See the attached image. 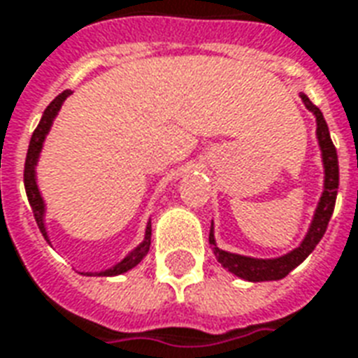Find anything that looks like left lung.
<instances>
[{
  "label": "left lung",
  "instance_id": "obj_1",
  "mask_svg": "<svg viewBox=\"0 0 358 358\" xmlns=\"http://www.w3.org/2000/svg\"><path fill=\"white\" fill-rule=\"evenodd\" d=\"M303 104L309 112L313 113L317 119V140H319L320 155H322V166H324V189L320 195L319 205L315 210V216L311 220V226L307 229V235L300 243V246H296L294 250H290L285 256L279 258H269V260H262V258H250V256H241V254L227 252L222 250L214 241V229L210 226V235H208V243L213 245L214 256L216 260L222 264V267H226L227 271L233 275H237L241 279L250 280V282H262V280H279L285 279L294 267H298L301 262L306 260L309 254L313 252L315 246L319 245V241L322 239V235L327 231L328 222L332 218L336 205V195H338V184H340V166H338V153L330 138L328 132V125L322 113L317 106L309 100V98L301 92L300 94Z\"/></svg>",
  "mask_w": 358,
  "mask_h": 358
}]
</instances>
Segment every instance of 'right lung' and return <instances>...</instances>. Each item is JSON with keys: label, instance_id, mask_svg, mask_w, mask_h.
Instances as JSON below:
<instances>
[{"label": "right lung", "instance_id": "add662e5", "mask_svg": "<svg viewBox=\"0 0 358 358\" xmlns=\"http://www.w3.org/2000/svg\"><path fill=\"white\" fill-rule=\"evenodd\" d=\"M71 94V91H64L60 92L55 100H52L51 104L47 106V110L41 115V121H39V125L36 127V131L31 134L30 145H28V153H26V163H24V187H26V195H28V201H30L31 206V213H34V218L38 222L39 229L43 233V237L49 241V235H47V227H45V201L41 197V193H39L38 187V180H36V166H38V159L39 153L43 150V142L45 136L49 134L52 127V121L60 112V108L64 104V100ZM150 245H152V222H148V226H145V235L144 241L140 243L134 250L127 254L123 260L115 264L110 269H104V271H96V273H83V275H98V277H113V275H121L132 269L134 266H138L140 262L144 260V256L150 250Z\"/></svg>", "mask_w": 358, "mask_h": 358}]
</instances>
